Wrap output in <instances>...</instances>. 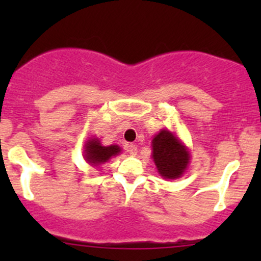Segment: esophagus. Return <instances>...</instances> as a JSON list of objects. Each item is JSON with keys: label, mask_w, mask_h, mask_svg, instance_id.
<instances>
[{"label": "esophagus", "mask_w": 261, "mask_h": 261, "mask_svg": "<svg viewBox=\"0 0 261 261\" xmlns=\"http://www.w3.org/2000/svg\"><path fill=\"white\" fill-rule=\"evenodd\" d=\"M126 150L130 155H136V152H138V147L134 144H126Z\"/></svg>", "instance_id": "obj_1"}]
</instances>
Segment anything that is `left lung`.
I'll return each instance as SVG.
<instances>
[{"label": "left lung", "mask_w": 261, "mask_h": 261, "mask_svg": "<svg viewBox=\"0 0 261 261\" xmlns=\"http://www.w3.org/2000/svg\"><path fill=\"white\" fill-rule=\"evenodd\" d=\"M152 159L159 174L165 179H177L189 164L188 149L172 131L162 130L152 139Z\"/></svg>", "instance_id": "obj_1"}]
</instances>
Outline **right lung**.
<instances>
[{"mask_svg":"<svg viewBox=\"0 0 261 261\" xmlns=\"http://www.w3.org/2000/svg\"><path fill=\"white\" fill-rule=\"evenodd\" d=\"M120 151V146L117 145L102 146L101 141L97 138L89 139L84 145V158H86L87 163L94 165V167L109 162L112 156L118 155Z\"/></svg>","mask_w":261,"mask_h":261,"instance_id":"add662e5","label":"right lung"}]
</instances>
